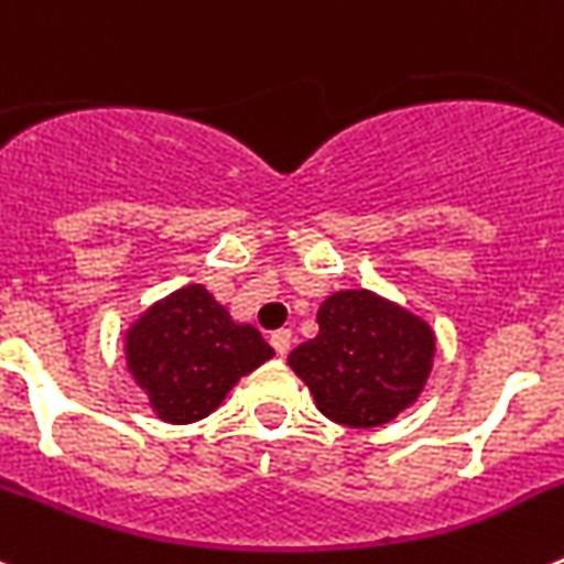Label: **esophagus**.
<instances>
[{"label":"esophagus","instance_id":"obj_1","mask_svg":"<svg viewBox=\"0 0 564 564\" xmlns=\"http://www.w3.org/2000/svg\"><path fill=\"white\" fill-rule=\"evenodd\" d=\"M270 343H272V348H275L278 357H286L289 348H292V332H289V328H281V332L272 334Z\"/></svg>","mask_w":564,"mask_h":564}]
</instances>
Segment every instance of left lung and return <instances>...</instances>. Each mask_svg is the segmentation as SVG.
I'll return each mask as SVG.
<instances>
[{
	"label": "left lung",
	"mask_w": 564,
	"mask_h": 564,
	"mask_svg": "<svg viewBox=\"0 0 564 564\" xmlns=\"http://www.w3.org/2000/svg\"><path fill=\"white\" fill-rule=\"evenodd\" d=\"M317 326L289 365L326 419L370 430L419 402L435 359L427 319L370 289H339L319 303Z\"/></svg>",
	"instance_id": "1"
}]
</instances>
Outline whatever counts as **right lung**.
<instances>
[{
    "label": "right lung",
    "mask_w": 564,
    "mask_h": 564,
    "mask_svg": "<svg viewBox=\"0 0 564 564\" xmlns=\"http://www.w3.org/2000/svg\"><path fill=\"white\" fill-rule=\"evenodd\" d=\"M123 357L156 419L191 424L210 415L238 379L275 351L258 328L232 319L202 283H187L126 328Z\"/></svg>",
    "instance_id": "right-lung-1"
}]
</instances>
